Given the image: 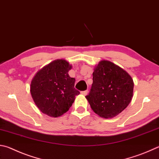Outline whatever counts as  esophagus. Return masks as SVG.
<instances>
[{
	"mask_svg": "<svg viewBox=\"0 0 159 159\" xmlns=\"http://www.w3.org/2000/svg\"><path fill=\"white\" fill-rule=\"evenodd\" d=\"M80 93H81V94H83V95H84V96H85V95H87V94H88V90L82 91L81 92H80Z\"/></svg>",
	"mask_w": 159,
	"mask_h": 159,
	"instance_id": "esophagus-1",
	"label": "esophagus"
}]
</instances>
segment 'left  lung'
I'll return each mask as SVG.
<instances>
[{
  "label": "left lung",
  "instance_id": "obj_1",
  "mask_svg": "<svg viewBox=\"0 0 159 159\" xmlns=\"http://www.w3.org/2000/svg\"><path fill=\"white\" fill-rule=\"evenodd\" d=\"M90 92L85 97L95 113L111 119L125 110L134 95V83L125 70L108 60L95 66Z\"/></svg>",
  "mask_w": 159,
  "mask_h": 159
}]
</instances>
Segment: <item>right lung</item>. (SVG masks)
<instances>
[{
  "mask_svg": "<svg viewBox=\"0 0 159 159\" xmlns=\"http://www.w3.org/2000/svg\"><path fill=\"white\" fill-rule=\"evenodd\" d=\"M72 68L67 60L57 59L44 66L34 75L30 91L40 111L52 117H60L74 103L79 91L74 88V78L68 72Z\"/></svg>",
  "mask_w": 159,
  "mask_h": 159,
  "instance_id": "right-lung-1",
  "label": "right lung"
}]
</instances>
